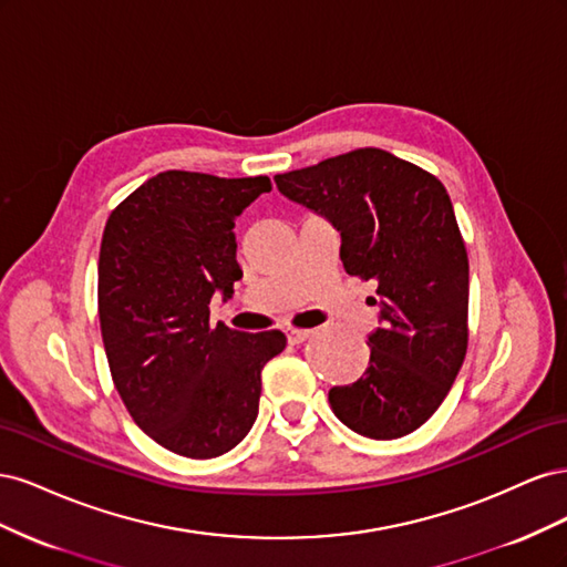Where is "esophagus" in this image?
<instances>
[{
	"label": "esophagus",
	"mask_w": 567,
	"mask_h": 567,
	"mask_svg": "<svg viewBox=\"0 0 567 567\" xmlns=\"http://www.w3.org/2000/svg\"><path fill=\"white\" fill-rule=\"evenodd\" d=\"M310 336H312V331H307V329H288L286 331V338L290 346H300V342H305Z\"/></svg>",
	"instance_id": "1"
}]
</instances>
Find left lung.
<instances>
[{
    "label": "left lung",
    "instance_id": "left-lung-1",
    "mask_svg": "<svg viewBox=\"0 0 567 567\" xmlns=\"http://www.w3.org/2000/svg\"><path fill=\"white\" fill-rule=\"evenodd\" d=\"M274 182L331 221L342 267L379 296L371 364L357 383L329 390L333 414L371 440L414 433L447 398L468 350V252L447 188L371 146Z\"/></svg>",
    "mask_w": 567,
    "mask_h": 567
}]
</instances>
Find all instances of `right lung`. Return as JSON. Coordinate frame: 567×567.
<instances>
[{"mask_svg":"<svg viewBox=\"0 0 567 567\" xmlns=\"http://www.w3.org/2000/svg\"><path fill=\"white\" fill-rule=\"evenodd\" d=\"M271 192L269 177L227 179L167 169L109 215L99 252V323L120 400L161 447L213 458L257 419L281 331L210 323L215 290L234 293V221Z\"/></svg>","mask_w":567,"mask_h":567,"instance_id":"obj_1","label":"right lung"}]
</instances>
